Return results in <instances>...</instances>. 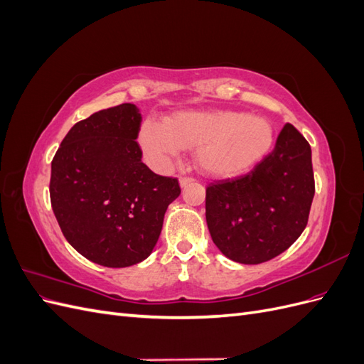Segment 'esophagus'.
I'll return each instance as SVG.
<instances>
[{
  "label": "esophagus",
  "mask_w": 364,
  "mask_h": 364,
  "mask_svg": "<svg viewBox=\"0 0 364 364\" xmlns=\"http://www.w3.org/2000/svg\"><path fill=\"white\" fill-rule=\"evenodd\" d=\"M194 179L193 178H190V176H182V178L179 179V183H181V186H186L188 183H191Z\"/></svg>",
  "instance_id": "34e87169"
}]
</instances>
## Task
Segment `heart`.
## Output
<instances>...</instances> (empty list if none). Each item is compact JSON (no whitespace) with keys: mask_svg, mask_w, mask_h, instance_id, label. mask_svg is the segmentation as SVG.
I'll use <instances>...</instances> for the list:
<instances>
[{"mask_svg":"<svg viewBox=\"0 0 364 364\" xmlns=\"http://www.w3.org/2000/svg\"><path fill=\"white\" fill-rule=\"evenodd\" d=\"M274 132L270 121L238 111H179L164 123H142L138 142L156 170L186 149H194L196 165L215 178L245 173L267 155Z\"/></svg>","mask_w":364,"mask_h":364,"instance_id":"1","label":"heart"}]
</instances>
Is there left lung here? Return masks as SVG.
<instances>
[{
    "instance_id": "8db88e82",
    "label": "left lung",
    "mask_w": 364,
    "mask_h": 364,
    "mask_svg": "<svg viewBox=\"0 0 364 364\" xmlns=\"http://www.w3.org/2000/svg\"><path fill=\"white\" fill-rule=\"evenodd\" d=\"M314 197L311 147L290 123L252 171L206 188V223L214 245L241 264L287 250L308 223Z\"/></svg>"
}]
</instances>
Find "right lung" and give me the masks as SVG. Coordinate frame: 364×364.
<instances>
[{
  "label": "right lung",
  "instance_id": "1",
  "mask_svg": "<svg viewBox=\"0 0 364 364\" xmlns=\"http://www.w3.org/2000/svg\"><path fill=\"white\" fill-rule=\"evenodd\" d=\"M139 109L123 103L75 123L51 162L50 199L63 237L90 261L129 267L156 246L178 179L141 161Z\"/></svg>",
  "mask_w": 364,
  "mask_h": 364
}]
</instances>
